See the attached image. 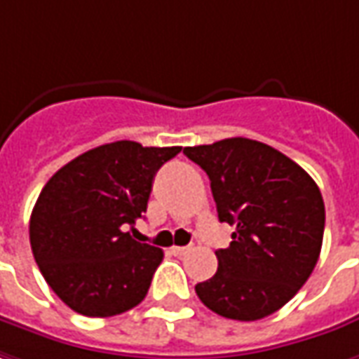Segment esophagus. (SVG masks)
Here are the masks:
<instances>
[{
  "label": "esophagus",
  "mask_w": 359,
  "mask_h": 359,
  "mask_svg": "<svg viewBox=\"0 0 359 359\" xmlns=\"http://www.w3.org/2000/svg\"><path fill=\"white\" fill-rule=\"evenodd\" d=\"M170 251H172V255L182 257V255H187L190 251V245H175V248H170Z\"/></svg>",
  "instance_id": "obj_1"
}]
</instances>
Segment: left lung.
<instances>
[{"instance_id": "8db88e82", "label": "left lung", "mask_w": 359, "mask_h": 359, "mask_svg": "<svg viewBox=\"0 0 359 359\" xmlns=\"http://www.w3.org/2000/svg\"><path fill=\"white\" fill-rule=\"evenodd\" d=\"M210 179L218 218L236 226L216 251L218 271L194 289L210 311L259 320L291 301L318 262L324 200L311 175L281 151L245 137L184 147Z\"/></svg>"}]
</instances>
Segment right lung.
<instances>
[{
  "instance_id": "1",
  "label": "right lung",
  "mask_w": 359,
  "mask_h": 359,
  "mask_svg": "<svg viewBox=\"0 0 359 359\" xmlns=\"http://www.w3.org/2000/svg\"><path fill=\"white\" fill-rule=\"evenodd\" d=\"M180 147L116 141L78 155L41 190L29 224L35 262L74 313L106 318L145 299L163 250L129 236L153 179Z\"/></svg>"
}]
</instances>
